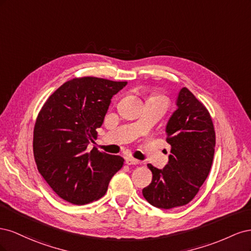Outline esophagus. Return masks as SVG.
Masks as SVG:
<instances>
[{
	"label": "esophagus",
	"instance_id": "obj_1",
	"mask_svg": "<svg viewBox=\"0 0 251 251\" xmlns=\"http://www.w3.org/2000/svg\"><path fill=\"white\" fill-rule=\"evenodd\" d=\"M126 163L127 165H136V164H139L140 161L137 160V159L132 158V157H126Z\"/></svg>",
	"mask_w": 251,
	"mask_h": 251
}]
</instances>
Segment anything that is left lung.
Instances as JSON below:
<instances>
[{
    "label": "left lung",
    "mask_w": 251,
    "mask_h": 251,
    "mask_svg": "<svg viewBox=\"0 0 251 251\" xmlns=\"http://www.w3.org/2000/svg\"><path fill=\"white\" fill-rule=\"evenodd\" d=\"M176 105L165 127L172 147L169 162L161 170L148 164L153 179L142 189L146 200L162 209L183 206L195 198L215 154L216 133L207 109L186 88L179 91Z\"/></svg>",
    "instance_id": "obj_1"
}]
</instances>
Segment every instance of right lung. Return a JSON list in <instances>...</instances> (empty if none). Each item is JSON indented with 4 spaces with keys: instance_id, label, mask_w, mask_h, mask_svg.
I'll list each match as a JSON object with an SVG mask.
<instances>
[{
    "instance_id": "1",
    "label": "right lung",
    "mask_w": 251,
    "mask_h": 251,
    "mask_svg": "<svg viewBox=\"0 0 251 251\" xmlns=\"http://www.w3.org/2000/svg\"><path fill=\"white\" fill-rule=\"evenodd\" d=\"M126 81L97 77L65 82L43 105L33 132V155L40 174L60 198L76 205L101 198L124 158L90 151L112 97Z\"/></svg>"
}]
</instances>
